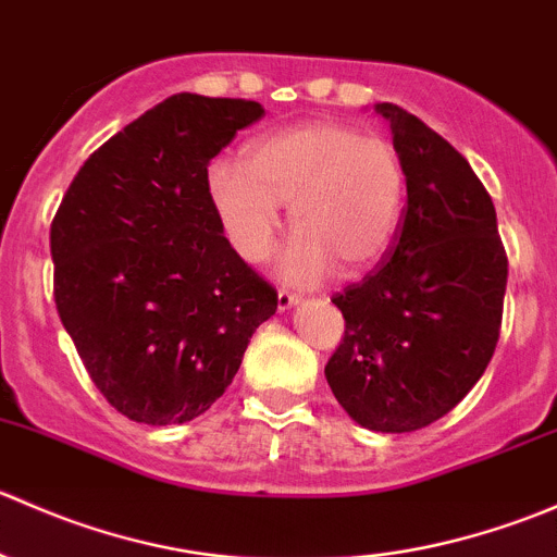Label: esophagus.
Listing matches in <instances>:
<instances>
[{"instance_id":"34e87169","label":"esophagus","mask_w":557,"mask_h":557,"mask_svg":"<svg viewBox=\"0 0 557 557\" xmlns=\"http://www.w3.org/2000/svg\"><path fill=\"white\" fill-rule=\"evenodd\" d=\"M299 301H301V296L294 294V290H285V288L277 290V307H280V310H290V307L299 305Z\"/></svg>"}]
</instances>
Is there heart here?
<instances>
[{
	"mask_svg": "<svg viewBox=\"0 0 557 557\" xmlns=\"http://www.w3.org/2000/svg\"><path fill=\"white\" fill-rule=\"evenodd\" d=\"M207 188L234 250L252 263L272 252L283 226L280 205H290L299 234L283 272L307 283L334 263L356 274L383 256L401 215L404 164L387 139L312 121L252 139L245 164L215 159Z\"/></svg>",
	"mask_w": 557,
	"mask_h": 557,
	"instance_id": "obj_1",
	"label": "heart"
}]
</instances>
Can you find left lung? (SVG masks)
Segmentation results:
<instances>
[{
  "label": "left lung",
  "mask_w": 557,
  "mask_h": 557,
  "mask_svg": "<svg viewBox=\"0 0 557 557\" xmlns=\"http://www.w3.org/2000/svg\"><path fill=\"white\" fill-rule=\"evenodd\" d=\"M374 112L391 121L407 207L383 261L331 296L345 336L325 380L363 429L409 434L445 418L485 374L509 261L496 207L469 161L404 107Z\"/></svg>",
  "instance_id": "1"
}]
</instances>
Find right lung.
<instances>
[{"label": "right lung", "mask_w": 557, "mask_h": 557, "mask_svg": "<svg viewBox=\"0 0 557 557\" xmlns=\"http://www.w3.org/2000/svg\"><path fill=\"white\" fill-rule=\"evenodd\" d=\"M261 115L258 102L174 94L94 150L55 210V310L128 420L207 412L277 310V290L223 237L207 188L210 161Z\"/></svg>", "instance_id": "obj_1"}]
</instances>
